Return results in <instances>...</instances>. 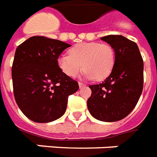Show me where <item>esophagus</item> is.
<instances>
[{
	"mask_svg": "<svg viewBox=\"0 0 157 157\" xmlns=\"http://www.w3.org/2000/svg\"><path fill=\"white\" fill-rule=\"evenodd\" d=\"M78 85H79V88H82V87H84L85 85L82 83V82H78Z\"/></svg>",
	"mask_w": 157,
	"mask_h": 157,
	"instance_id": "1",
	"label": "esophagus"
}]
</instances>
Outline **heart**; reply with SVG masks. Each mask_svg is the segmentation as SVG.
<instances>
[{"label":"heart","instance_id":"1","mask_svg":"<svg viewBox=\"0 0 157 157\" xmlns=\"http://www.w3.org/2000/svg\"><path fill=\"white\" fill-rule=\"evenodd\" d=\"M114 63L115 52L112 46L99 42L77 44L69 50V54H61L57 60L59 68L69 77H75L84 68V77L96 80L108 77Z\"/></svg>","mask_w":157,"mask_h":157}]
</instances>
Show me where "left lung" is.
Returning <instances> with one entry per match:
<instances>
[{
	"mask_svg": "<svg viewBox=\"0 0 157 157\" xmlns=\"http://www.w3.org/2000/svg\"><path fill=\"white\" fill-rule=\"evenodd\" d=\"M101 40L114 49L115 63L104 82L89 86L91 95L87 108L97 120L117 121L129 115L140 100L144 87V61L134 41L119 35Z\"/></svg>",
	"mask_w": 157,
	"mask_h": 157,
	"instance_id": "8db88e82",
	"label": "left lung"
}]
</instances>
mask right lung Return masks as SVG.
<instances>
[{
	"mask_svg": "<svg viewBox=\"0 0 157 157\" xmlns=\"http://www.w3.org/2000/svg\"><path fill=\"white\" fill-rule=\"evenodd\" d=\"M71 44L44 36H32L18 45L12 66L13 95L17 105L31 121H55L66 112L68 97L78 83L57 64Z\"/></svg>",
	"mask_w": 157,
	"mask_h": 157,
	"instance_id": "add662e5",
	"label": "right lung"
}]
</instances>
